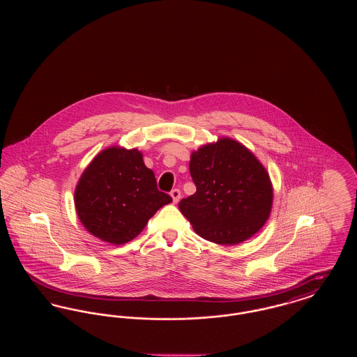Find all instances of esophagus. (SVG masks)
Listing matches in <instances>:
<instances>
[{"label": "esophagus", "instance_id": "obj_1", "mask_svg": "<svg viewBox=\"0 0 357 357\" xmlns=\"http://www.w3.org/2000/svg\"><path fill=\"white\" fill-rule=\"evenodd\" d=\"M170 194L171 197H172V202H174V204H178V201L181 199V190H179V188H174Z\"/></svg>", "mask_w": 357, "mask_h": 357}]
</instances>
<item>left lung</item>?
I'll return each mask as SVG.
<instances>
[{
	"label": "left lung",
	"instance_id": "obj_1",
	"mask_svg": "<svg viewBox=\"0 0 357 357\" xmlns=\"http://www.w3.org/2000/svg\"><path fill=\"white\" fill-rule=\"evenodd\" d=\"M190 175L195 194L179 208L201 237L237 245L252 237L269 218L271 179L253 153L233 139H220L191 153Z\"/></svg>",
	"mask_w": 357,
	"mask_h": 357
}]
</instances>
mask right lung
I'll list each match as a JSON object with an SVG mask.
<instances>
[{
	"label": "right lung",
	"instance_id": "1",
	"mask_svg": "<svg viewBox=\"0 0 357 357\" xmlns=\"http://www.w3.org/2000/svg\"><path fill=\"white\" fill-rule=\"evenodd\" d=\"M171 201L158 190L142 153L118 147L104 150L91 162L75 191L76 211L85 229L115 245L134 239Z\"/></svg>",
	"mask_w": 357,
	"mask_h": 357
}]
</instances>
